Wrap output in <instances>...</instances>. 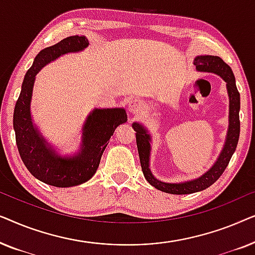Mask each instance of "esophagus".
Returning a JSON list of instances; mask_svg holds the SVG:
<instances>
[{"mask_svg": "<svg viewBox=\"0 0 255 255\" xmlns=\"http://www.w3.org/2000/svg\"><path fill=\"white\" fill-rule=\"evenodd\" d=\"M142 103L140 101L138 100H132L130 101V103H128V110H130V113L132 114H137V113H140L142 110Z\"/></svg>", "mask_w": 255, "mask_h": 255, "instance_id": "obj_1", "label": "esophagus"}]
</instances>
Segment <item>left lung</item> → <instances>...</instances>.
Masks as SVG:
<instances>
[{
	"instance_id": "left-lung-1",
	"label": "left lung",
	"mask_w": 255,
	"mask_h": 255,
	"mask_svg": "<svg viewBox=\"0 0 255 255\" xmlns=\"http://www.w3.org/2000/svg\"><path fill=\"white\" fill-rule=\"evenodd\" d=\"M194 65L201 72H211L221 75L223 80L226 82V88H228L230 97V125L228 138H226L224 148H223L218 160L204 175H202L196 180L188 181V182L184 183H165L156 180L148 168L149 151H151V145H149L151 138H149V134H147V131L145 130L142 125L138 123L132 124V128L135 131V140H137L139 159H140L141 169L142 173H144L145 179L148 181L149 184L155 187L156 189L168 194L184 195L197 193V191L207 189L208 187L214 184L221 177L222 174L224 173L226 167H228L239 140L240 94L238 89H237L236 79L231 67L222 58L216 57V55H200V57H196L195 58Z\"/></svg>"
}]
</instances>
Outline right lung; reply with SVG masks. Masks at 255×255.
I'll use <instances>...</instances> for the list:
<instances>
[{"label":"right lung","mask_w":255,"mask_h":255,"mask_svg":"<svg viewBox=\"0 0 255 255\" xmlns=\"http://www.w3.org/2000/svg\"><path fill=\"white\" fill-rule=\"evenodd\" d=\"M88 44L86 36H71L40 51L24 76L13 110L16 144L22 161L34 177L54 187L78 186L92 179L115 128L128 121L127 113L121 108L94 110L83 127L81 152L72 158L55 154L33 127L30 102L37 73L61 54L81 51Z\"/></svg>","instance_id":"right-lung-1"}]
</instances>
